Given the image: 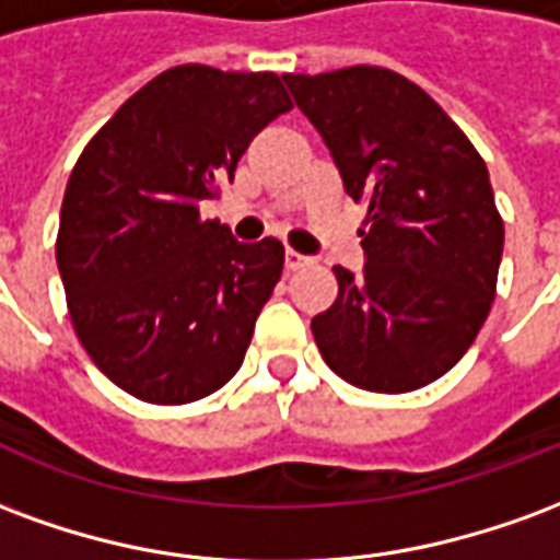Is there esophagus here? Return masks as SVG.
Returning a JSON list of instances; mask_svg holds the SVG:
<instances>
[{
  "mask_svg": "<svg viewBox=\"0 0 560 560\" xmlns=\"http://www.w3.org/2000/svg\"><path fill=\"white\" fill-rule=\"evenodd\" d=\"M308 264H312V257L300 255V252H291V248L284 252V267L291 269V272H296V269L308 267Z\"/></svg>",
  "mask_w": 560,
  "mask_h": 560,
  "instance_id": "1",
  "label": "esophagus"
}]
</instances>
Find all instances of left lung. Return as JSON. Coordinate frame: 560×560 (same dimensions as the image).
<instances>
[{
	"label": "left lung",
	"instance_id": "left-lung-1",
	"mask_svg": "<svg viewBox=\"0 0 560 560\" xmlns=\"http://www.w3.org/2000/svg\"><path fill=\"white\" fill-rule=\"evenodd\" d=\"M369 212L365 267L312 317L324 363L353 387L411 393L446 375L489 317L504 221L480 152L432 95L389 68L284 74Z\"/></svg>",
	"mask_w": 560,
	"mask_h": 560
}]
</instances>
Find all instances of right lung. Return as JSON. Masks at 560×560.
Segmentation results:
<instances>
[{
	"instance_id": "1",
	"label": "right lung",
	"mask_w": 560,
	"mask_h": 560,
	"mask_svg": "<svg viewBox=\"0 0 560 560\" xmlns=\"http://www.w3.org/2000/svg\"><path fill=\"white\" fill-rule=\"evenodd\" d=\"M293 104L272 71L176 66L152 78L80 152L56 264L92 363L149 405H188L243 365L284 267L279 240L236 243L200 200Z\"/></svg>"
}]
</instances>
